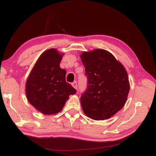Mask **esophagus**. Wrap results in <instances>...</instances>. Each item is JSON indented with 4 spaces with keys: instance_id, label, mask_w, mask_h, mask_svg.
Returning <instances> with one entry per match:
<instances>
[{
    "instance_id": "34e87169",
    "label": "esophagus",
    "mask_w": 156,
    "mask_h": 156,
    "mask_svg": "<svg viewBox=\"0 0 156 156\" xmlns=\"http://www.w3.org/2000/svg\"><path fill=\"white\" fill-rule=\"evenodd\" d=\"M72 86L73 87H74L75 89H77V82L76 81H74V82H73V83H72Z\"/></svg>"
}]
</instances>
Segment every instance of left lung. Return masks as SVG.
<instances>
[{"label": "left lung", "mask_w": 156, "mask_h": 156, "mask_svg": "<svg viewBox=\"0 0 156 156\" xmlns=\"http://www.w3.org/2000/svg\"><path fill=\"white\" fill-rule=\"evenodd\" d=\"M80 58L88 80L80 98L83 112L94 120L111 118L127 101L130 89L127 71L111 53L102 49L83 51Z\"/></svg>", "instance_id": "obj_1"}]
</instances>
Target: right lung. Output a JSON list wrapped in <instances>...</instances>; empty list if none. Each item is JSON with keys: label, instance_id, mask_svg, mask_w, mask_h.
<instances>
[{"label": "right lung", "instance_id": "add662e5", "mask_svg": "<svg viewBox=\"0 0 156 156\" xmlns=\"http://www.w3.org/2000/svg\"><path fill=\"white\" fill-rule=\"evenodd\" d=\"M64 55L54 48L42 53L26 82L27 101L44 115L60 112L69 96L76 93L66 81V71L59 67Z\"/></svg>", "mask_w": 156, "mask_h": 156}]
</instances>
